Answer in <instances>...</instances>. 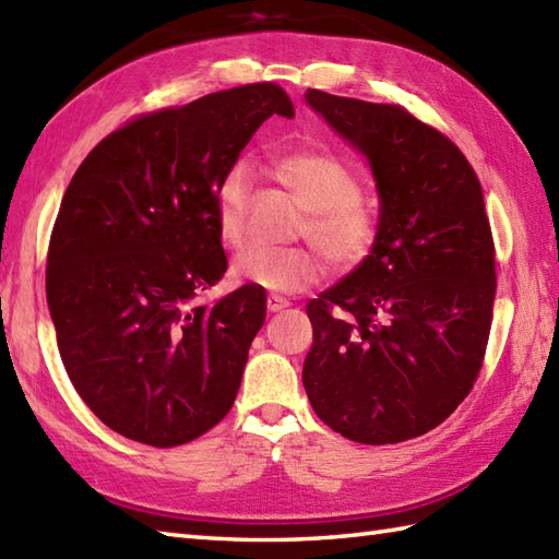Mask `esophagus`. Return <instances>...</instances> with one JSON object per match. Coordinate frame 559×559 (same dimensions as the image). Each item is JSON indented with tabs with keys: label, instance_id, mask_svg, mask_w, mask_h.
Returning <instances> with one entry per match:
<instances>
[{
	"label": "esophagus",
	"instance_id": "esophagus-1",
	"mask_svg": "<svg viewBox=\"0 0 559 559\" xmlns=\"http://www.w3.org/2000/svg\"><path fill=\"white\" fill-rule=\"evenodd\" d=\"M288 307V302L286 300H281V298H276V295H269L266 298V310L273 314V312H281V310H286Z\"/></svg>",
	"mask_w": 559,
	"mask_h": 559
}]
</instances>
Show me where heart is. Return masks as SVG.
<instances>
[{
	"mask_svg": "<svg viewBox=\"0 0 559 559\" xmlns=\"http://www.w3.org/2000/svg\"><path fill=\"white\" fill-rule=\"evenodd\" d=\"M273 173L305 209L298 235L319 247L336 271H353L372 254L379 237L377 211L360 197L362 187L341 158L319 148L288 151ZM252 177L245 163L225 175L218 192V230L228 247H242ZM237 276L276 293H302L324 276V259L312 247L247 249L235 259Z\"/></svg>",
	"mask_w": 559,
	"mask_h": 559,
	"instance_id": "obj_1",
	"label": "heart"
}]
</instances>
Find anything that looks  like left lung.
Masks as SVG:
<instances>
[{"instance_id":"left-lung-1","label":"left lung","mask_w":559,"mask_h":559,"mask_svg":"<svg viewBox=\"0 0 559 559\" xmlns=\"http://www.w3.org/2000/svg\"><path fill=\"white\" fill-rule=\"evenodd\" d=\"M307 103L370 158L379 237L307 305L302 384L319 420L360 444H399L471 394L497 290L483 187L461 148L401 105L307 88Z\"/></svg>"}]
</instances>
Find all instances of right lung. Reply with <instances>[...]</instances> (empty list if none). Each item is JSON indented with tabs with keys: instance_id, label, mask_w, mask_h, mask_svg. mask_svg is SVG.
I'll use <instances>...</instances> for the list:
<instances>
[{
	"instance_id": "add662e5",
	"label": "right lung",
	"mask_w": 559,
	"mask_h": 559,
	"mask_svg": "<svg viewBox=\"0 0 559 559\" xmlns=\"http://www.w3.org/2000/svg\"><path fill=\"white\" fill-rule=\"evenodd\" d=\"M271 115L293 117L259 81L144 112L115 129L71 177L47 247V307L83 403L127 439L180 447L233 408L266 293L216 305L218 192Z\"/></svg>"
}]
</instances>
